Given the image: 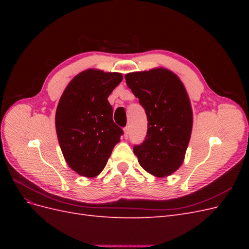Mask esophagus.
I'll return each instance as SVG.
<instances>
[{
    "instance_id": "esophagus-1",
    "label": "esophagus",
    "mask_w": 249,
    "mask_h": 249,
    "mask_svg": "<svg viewBox=\"0 0 249 249\" xmlns=\"http://www.w3.org/2000/svg\"><path fill=\"white\" fill-rule=\"evenodd\" d=\"M129 135H130L129 127H124V137L125 139H127V137H129Z\"/></svg>"
}]
</instances>
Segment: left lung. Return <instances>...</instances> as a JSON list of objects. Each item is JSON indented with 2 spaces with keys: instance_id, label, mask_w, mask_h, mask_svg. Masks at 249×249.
Wrapping results in <instances>:
<instances>
[{
  "instance_id": "1",
  "label": "left lung",
  "mask_w": 249,
  "mask_h": 249,
  "mask_svg": "<svg viewBox=\"0 0 249 249\" xmlns=\"http://www.w3.org/2000/svg\"><path fill=\"white\" fill-rule=\"evenodd\" d=\"M124 79L148 122L145 140L134 146V154L150 175L168 177L183 164L191 137L193 113L186 88L164 67L126 73Z\"/></svg>"
}]
</instances>
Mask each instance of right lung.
Masks as SVG:
<instances>
[{"label":"right lung","instance_id":"obj_1","mask_svg":"<svg viewBox=\"0 0 249 249\" xmlns=\"http://www.w3.org/2000/svg\"><path fill=\"white\" fill-rule=\"evenodd\" d=\"M123 81L120 72L89 69L77 74L60 97L55 124L66 163L85 178L106 166L123 130L113 122L108 96Z\"/></svg>","mask_w":249,"mask_h":249}]
</instances>
